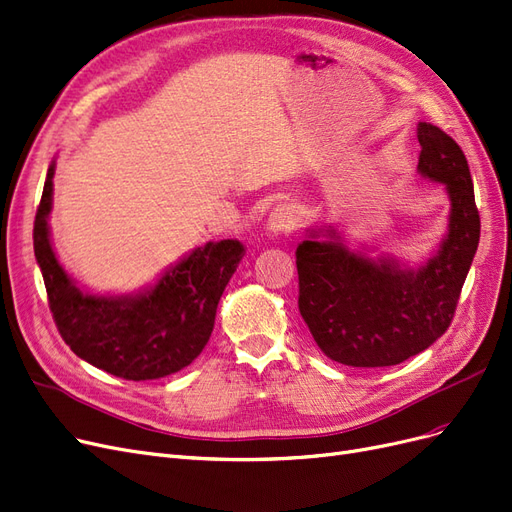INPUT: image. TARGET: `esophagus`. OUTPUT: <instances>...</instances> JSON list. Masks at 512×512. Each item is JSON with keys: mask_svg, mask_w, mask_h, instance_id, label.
Instances as JSON below:
<instances>
[{"mask_svg": "<svg viewBox=\"0 0 512 512\" xmlns=\"http://www.w3.org/2000/svg\"><path fill=\"white\" fill-rule=\"evenodd\" d=\"M297 225V213L291 202H278L274 206V211L268 217V227L274 234H287L295 230Z\"/></svg>", "mask_w": 512, "mask_h": 512, "instance_id": "esophagus-1", "label": "esophagus"}]
</instances>
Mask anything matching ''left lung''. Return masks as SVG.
Instances as JSON below:
<instances>
[{"instance_id":"obj_1","label":"left lung","mask_w":512,"mask_h":512,"mask_svg":"<svg viewBox=\"0 0 512 512\" xmlns=\"http://www.w3.org/2000/svg\"><path fill=\"white\" fill-rule=\"evenodd\" d=\"M418 170L447 187L449 232L420 270L371 261L314 234L295 251L299 314L331 361L390 367L424 352L449 329L477 253L481 217L464 151L439 126L420 122Z\"/></svg>"}]
</instances>
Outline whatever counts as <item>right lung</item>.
Instances as JSON below:
<instances>
[{
  "label": "right lung",
  "instance_id": "add662e5",
  "mask_svg": "<svg viewBox=\"0 0 512 512\" xmlns=\"http://www.w3.org/2000/svg\"><path fill=\"white\" fill-rule=\"evenodd\" d=\"M52 177L54 164L35 213L33 249L63 342L86 363L130 382L160 380L187 367L213 333L217 304L244 246L238 240L208 242L137 297L86 295L52 251Z\"/></svg>",
  "mask_w": 512,
  "mask_h": 512
}]
</instances>
